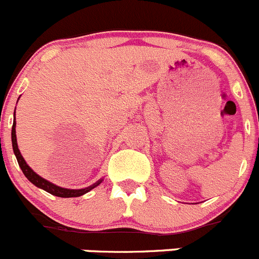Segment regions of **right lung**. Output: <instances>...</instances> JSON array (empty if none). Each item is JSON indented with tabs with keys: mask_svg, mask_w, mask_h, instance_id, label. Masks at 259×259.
I'll return each mask as SVG.
<instances>
[{
	"mask_svg": "<svg viewBox=\"0 0 259 259\" xmlns=\"http://www.w3.org/2000/svg\"><path fill=\"white\" fill-rule=\"evenodd\" d=\"M15 127H16V121L14 122V124H12V133H11V138H12V148H14V152L15 155H16V158H17V162H19L20 167H21L22 172H24V175L26 176L27 179H29L30 183L34 184L35 186H37V188L42 189V190L48 191L49 194H51V195H55V196H59V198H76V196H80V195H84L85 193H88V191H91L92 189H94L96 186H98L99 184L102 183V180L97 181L96 184H93L92 186H89V188H85V189H79V190H73V189H64V188H60V186H56L54 185V184L49 183L48 180H45V179L40 178L37 174H35L34 171L30 168V166L27 165L26 162H25L24 157H22V155L20 153V150L19 147H17V140H16V131H15Z\"/></svg>",
	"mask_w": 259,
	"mask_h": 259,
	"instance_id": "right-lung-1",
	"label": "right lung"
}]
</instances>
